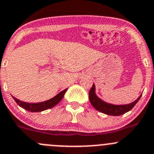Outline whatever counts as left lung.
Returning <instances> with one entry per match:
<instances>
[{
	"mask_svg": "<svg viewBox=\"0 0 154 154\" xmlns=\"http://www.w3.org/2000/svg\"><path fill=\"white\" fill-rule=\"evenodd\" d=\"M89 100L91 102V105L94 106V109L97 110V111L103 112L104 114L109 115V116H122V115L125 114V113L127 112L130 110L133 109V107L139 101V99L142 97V94L136 99L135 101L133 103H129V104H125V105H114L111 104V103H108L106 102L103 101L101 99L99 98L95 94V86L93 84L92 87L90 88L89 90Z\"/></svg>",
	"mask_w": 154,
	"mask_h": 154,
	"instance_id": "obj_1",
	"label": "left lung"
}]
</instances>
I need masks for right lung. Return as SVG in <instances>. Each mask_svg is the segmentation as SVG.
I'll return each instance as SVG.
<instances>
[{
  "label": "right lung",
  "instance_id": "1",
  "mask_svg": "<svg viewBox=\"0 0 154 154\" xmlns=\"http://www.w3.org/2000/svg\"><path fill=\"white\" fill-rule=\"evenodd\" d=\"M66 91H67V88L64 89L63 91H60L58 94H57L55 97H52L50 100L36 103H27V102L21 101V100H18V99H17L15 97H13V99L15 100V101L16 102V103L18 106L22 107L23 109L27 110V111L31 112H37L44 111V110L48 109H51L52 107L55 106L57 103H60V100L64 97V94L66 92Z\"/></svg>",
  "mask_w": 154,
  "mask_h": 154
}]
</instances>
